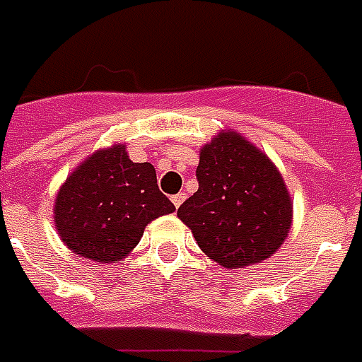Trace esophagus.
Returning a JSON list of instances; mask_svg holds the SVG:
<instances>
[{
	"instance_id": "34e87169",
	"label": "esophagus",
	"mask_w": 362,
	"mask_h": 362,
	"mask_svg": "<svg viewBox=\"0 0 362 362\" xmlns=\"http://www.w3.org/2000/svg\"><path fill=\"white\" fill-rule=\"evenodd\" d=\"M183 201H185V193H177L171 197V202L175 204V209H179V206L183 204Z\"/></svg>"
}]
</instances>
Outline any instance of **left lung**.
Returning <instances> with one entry per match:
<instances>
[{"mask_svg":"<svg viewBox=\"0 0 362 362\" xmlns=\"http://www.w3.org/2000/svg\"><path fill=\"white\" fill-rule=\"evenodd\" d=\"M199 191L177 216L222 267L267 259L288 234L292 204L276 168L235 132H222L201 150Z\"/></svg>","mask_w":362,"mask_h":362,"instance_id":"left-lung-1","label":"left lung"}]
</instances>
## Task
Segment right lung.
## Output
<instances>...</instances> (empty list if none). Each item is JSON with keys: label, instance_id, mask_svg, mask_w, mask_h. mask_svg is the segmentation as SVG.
I'll list each match as a JSON object with an SVG mask.
<instances>
[{"label": "right lung", "instance_id": "1", "mask_svg": "<svg viewBox=\"0 0 362 362\" xmlns=\"http://www.w3.org/2000/svg\"><path fill=\"white\" fill-rule=\"evenodd\" d=\"M173 210L152 163H134L124 146H112L66 179L56 197L54 222L71 251L112 263L134 250L146 224Z\"/></svg>", "mask_w": 362, "mask_h": 362}]
</instances>
